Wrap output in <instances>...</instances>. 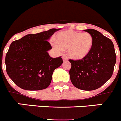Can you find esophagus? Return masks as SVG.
Listing matches in <instances>:
<instances>
[{"label": "esophagus", "instance_id": "1", "mask_svg": "<svg viewBox=\"0 0 121 121\" xmlns=\"http://www.w3.org/2000/svg\"><path fill=\"white\" fill-rule=\"evenodd\" d=\"M62 59L64 61H66V60H68V57H67L65 55H64L62 56Z\"/></svg>", "mask_w": 121, "mask_h": 121}]
</instances>
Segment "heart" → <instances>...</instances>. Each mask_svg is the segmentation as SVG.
<instances>
[{
	"label": "heart",
	"mask_w": 121,
	"mask_h": 121,
	"mask_svg": "<svg viewBox=\"0 0 121 121\" xmlns=\"http://www.w3.org/2000/svg\"><path fill=\"white\" fill-rule=\"evenodd\" d=\"M53 46L59 52L68 49L71 58L80 60L84 58L91 51L93 45V37L89 33L68 30L59 33Z\"/></svg>",
	"instance_id": "obj_1"
}]
</instances>
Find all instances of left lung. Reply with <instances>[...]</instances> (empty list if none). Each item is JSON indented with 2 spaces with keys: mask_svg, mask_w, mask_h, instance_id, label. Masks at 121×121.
<instances>
[{
  "mask_svg": "<svg viewBox=\"0 0 121 121\" xmlns=\"http://www.w3.org/2000/svg\"><path fill=\"white\" fill-rule=\"evenodd\" d=\"M93 37L89 54L80 60L69 59L71 64L69 74L73 85L82 90L100 88L110 79L116 64L115 47L110 39L93 29L85 30Z\"/></svg>",
  "mask_w": 121,
  "mask_h": 121,
  "instance_id": "8db88e82",
  "label": "left lung"
}]
</instances>
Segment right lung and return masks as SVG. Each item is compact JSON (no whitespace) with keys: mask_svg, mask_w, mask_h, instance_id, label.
Here are the masks:
<instances>
[{"mask_svg":"<svg viewBox=\"0 0 121 121\" xmlns=\"http://www.w3.org/2000/svg\"><path fill=\"white\" fill-rule=\"evenodd\" d=\"M60 29L52 28L27 35L13 41L5 56L6 73L14 84L26 90H40L50 85L56 68L63 62L61 56L53 58L48 40Z\"/></svg>","mask_w":121,"mask_h":121,"instance_id":"right-lung-1","label":"right lung"}]
</instances>
